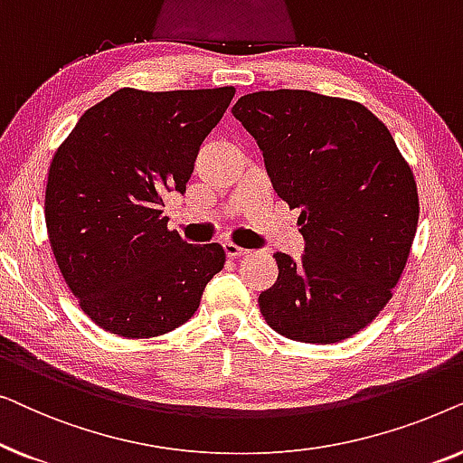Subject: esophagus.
<instances>
[{
  "label": "esophagus",
  "mask_w": 463,
  "mask_h": 463,
  "mask_svg": "<svg viewBox=\"0 0 463 463\" xmlns=\"http://www.w3.org/2000/svg\"><path fill=\"white\" fill-rule=\"evenodd\" d=\"M223 250H225V255L230 257V259H236V257H244V255H249V250L242 249V246H236L233 242H225V244H223Z\"/></svg>",
  "instance_id": "obj_1"
}]
</instances>
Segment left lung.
<instances>
[{"instance_id": "1", "label": "left lung", "mask_w": 463, "mask_h": 463, "mask_svg": "<svg viewBox=\"0 0 463 463\" xmlns=\"http://www.w3.org/2000/svg\"><path fill=\"white\" fill-rule=\"evenodd\" d=\"M232 113L263 151L276 194L301 208L306 255H274L278 280L259 295L265 322L301 344L352 337L377 318L407 265L420 219L413 170L356 100L261 90Z\"/></svg>"}]
</instances>
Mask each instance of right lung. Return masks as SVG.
<instances>
[{
  "mask_svg": "<svg viewBox=\"0 0 463 463\" xmlns=\"http://www.w3.org/2000/svg\"><path fill=\"white\" fill-rule=\"evenodd\" d=\"M236 88L147 92L122 88L90 107L48 170L46 227L67 287L107 333L175 331L225 265L221 244L168 230L162 195L185 192L200 145Z\"/></svg>",
  "mask_w": 463,
  "mask_h": 463,
  "instance_id": "obj_1",
  "label": "right lung"
}]
</instances>
